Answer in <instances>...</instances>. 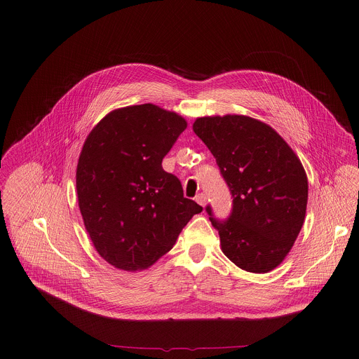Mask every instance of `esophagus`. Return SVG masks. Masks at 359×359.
Instances as JSON below:
<instances>
[{"label":"esophagus","instance_id":"esophagus-1","mask_svg":"<svg viewBox=\"0 0 359 359\" xmlns=\"http://www.w3.org/2000/svg\"><path fill=\"white\" fill-rule=\"evenodd\" d=\"M196 201L200 204V206H206V203H208V197H206V194L204 193H198L197 196H196Z\"/></svg>","mask_w":359,"mask_h":359}]
</instances>
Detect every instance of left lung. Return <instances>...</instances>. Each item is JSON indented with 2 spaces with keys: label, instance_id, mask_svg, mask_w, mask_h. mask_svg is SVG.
I'll return each mask as SVG.
<instances>
[{
  "label": "left lung",
  "instance_id": "1",
  "mask_svg": "<svg viewBox=\"0 0 359 359\" xmlns=\"http://www.w3.org/2000/svg\"><path fill=\"white\" fill-rule=\"evenodd\" d=\"M193 130L216 158L233 197L224 222L206 208L223 252L241 270H274L305 219L309 180L299 159L271 126L250 116H203Z\"/></svg>",
  "mask_w": 359,
  "mask_h": 359
}]
</instances>
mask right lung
Masks as SVG:
<instances>
[{
  "label": "right lung",
  "instance_id": "right-lung-1",
  "mask_svg": "<svg viewBox=\"0 0 359 359\" xmlns=\"http://www.w3.org/2000/svg\"><path fill=\"white\" fill-rule=\"evenodd\" d=\"M187 122L153 104L115 109L88 135L76 168L85 229L105 262L125 271L155 264L203 210L163 170Z\"/></svg>",
  "mask_w": 359,
  "mask_h": 359
}]
</instances>
